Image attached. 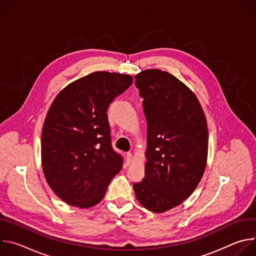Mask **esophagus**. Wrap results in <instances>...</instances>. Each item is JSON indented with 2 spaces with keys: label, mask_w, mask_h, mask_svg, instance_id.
Masks as SVG:
<instances>
[{
  "label": "esophagus",
  "mask_w": 256,
  "mask_h": 256,
  "mask_svg": "<svg viewBox=\"0 0 256 256\" xmlns=\"http://www.w3.org/2000/svg\"><path fill=\"white\" fill-rule=\"evenodd\" d=\"M132 153H126V165H130L132 163Z\"/></svg>",
  "instance_id": "1"
}]
</instances>
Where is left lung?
<instances>
[{
	"label": "left lung",
	"mask_w": 256,
	"mask_h": 256,
	"mask_svg": "<svg viewBox=\"0 0 256 256\" xmlns=\"http://www.w3.org/2000/svg\"><path fill=\"white\" fill-rule=\"evenodd\" d=\"M134 80L147 120V163L134 190L144 208L164 212L188 198L202 177L206 120L194 93L169 72L144 70Z\"/></svg>",
	"instance_id": "8db88e82"
}]
</instances>
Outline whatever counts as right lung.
<instances>
[{"instance_id": "1", "label": "right lung", "mask_w": 256, "mask_h": 256, "mask_svg": "<svg viewBox=\"0 0 256 256\" xmlns=\"http://www.w3.org/2000/svg\"><path fill=\"white\" fill-rule=\"evenodd\" d=\"M132 77L95 72L64 87L46 114L42 164L52 192L81 208L100 202L124 160L112 146L107 109Z\"/></svg>"}]
</instances>
